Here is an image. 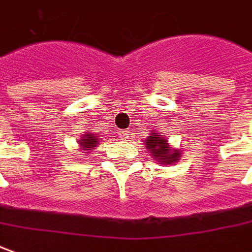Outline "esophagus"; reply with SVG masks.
Here are the masks:
<instances>
[{
  "label": "esophagus",
  "instance_id": "1",
  "mask_svg": "<svg viewBox=\"0 0 252 252\" xmlns=\"http://www.w3.org/2000/svg\"><path fill=\"white\" fill-rule=\"evenodd\" d=\"M119 135L123 138V139H126V138H128V135H129V132H128V131H124V129H121V131L119 132Z\"/></svg>",
  "mask_w": 252,
  "mask_h": 252
}]
</instances>
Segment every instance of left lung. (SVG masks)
Wrapping results in <instances>:
<instances>
[{"label": "left lung", "instance_id": "8db88e82", "mask_svg": "<svg viewBox=\"0 0 252 252\" xmlns=\"http://www.w3.org/2000/svg\"><path fill=\"white\" fill-rule=\"evenodd\" d=\"M145 145L152 158H156L158 164H165V165L174 164L179 160V157H182L179 149L171 148L167 138L156 131L150 132V136H148L145 140Z\"/></svg>", "mask_w": 252, "mask_h": 252}]
</instances>
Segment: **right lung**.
Listing matches in <instances>:
<instances>
[{"label": "right lung", "instance_id": "right-lung-1", "mask_svg": "<svg viewBox=\"0 0 252 252\" xmlns=\"http://www.w3.org/2000/svg\"><path fill=\"white\" fill-rule=\"evenodd\" d=\"M100 135L92 132H85L81 135V139H78V148L81 149L83 153H90L91 150L96 148L97 143H99V138Z\"/></svg>", "mask_w": 252, "mask_h": 252}]
</instances>
